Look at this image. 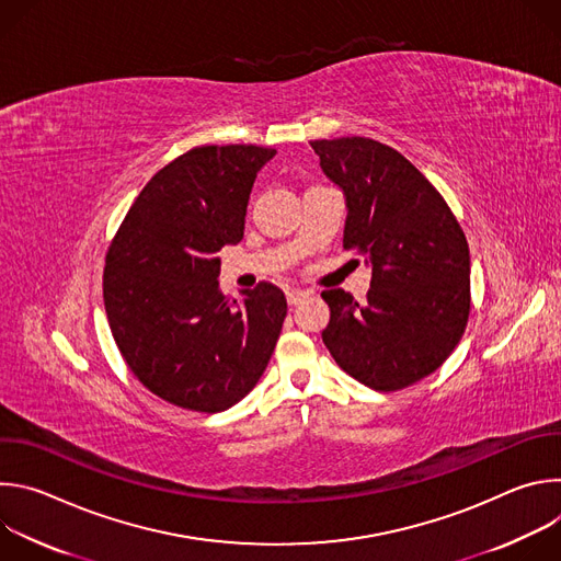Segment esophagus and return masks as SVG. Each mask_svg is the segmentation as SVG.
Instances as JSON below:
<instances>
[{"instance_id":"obj_1","label":"esophagus","mask_w":561,"mask_h":561,"mask_svg":"<svg viewBox=\"0 0 561 561\" xmlns=\"http://www.w3.org/2000/svg\"><path fill=\"white\" fill-rule=\"evenodd\" d=\"M308 297V293H304V290H297V288H293V290H288L286 293V299H288V304L290 306H297L299 301H304Z\"/></svg>"}]
</instances>
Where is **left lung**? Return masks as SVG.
Returning <instances> with one entry per match:
<instances>
[{"mask_svg": "<svg viewBox=\"0 0 561 561\" xmlns=\"http://www.w3.org/2000/svg\"><path fill=\"white\" fill-rule=\"evenodd\" d=\"M344 191V251L373 266L366 304L324 290L322 333L351 377L381 392L435 373L459 344L470 312L466 234L439 191L394 148L370 137L310 141Z\"/></svg>", "mask_w": 561, "mask_h": 561, "instance_id": "left-lung-1", "label": "left lung"}]
</instances>
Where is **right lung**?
<instances>
[{
	"instance_id": "1",
	"label": "right lung",
	"mask_w": 561,
	"mask_h": 561,
	"mask_svg": "<svg viewBox=\"0 0 561 561\" xmlns=\"http://www.w3.org/2000/svg\"><path fill=\"white\" fill-rule=\"evenodd\" d=\"M275 148L195 146L157 171L106 253L104 306L130 373L164 402L219 413L247 397L275 351L284 293L262 282L230 299L219 257L244 237L257 171Z\"/></svg>"
}]
</instances>
